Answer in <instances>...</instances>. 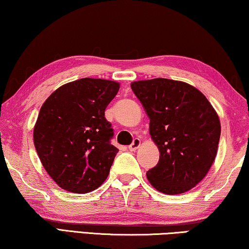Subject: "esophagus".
I'll return each instance as SVG.
<instances>
[{
	"label": "esophagus",
	"instance_id": "34e87169",
	"mask_svg": "<svg viewBox=\"0 0 249 249\" xmlns=\"http://www.w3.org/2000/svg\"><path fill=\"white\" fill-rule=\"evenodd\" d=\"M140 146V139L139 138H135L133 139V142H131V145H129V150H131V151H133V150H136L137 148H138V147Z\"/></svg>",
	"mask_w": 249,
	"mask_h": 249
}]
</instances>
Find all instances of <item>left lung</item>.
Segmentation results:
<instances>
[{"label":"left lung","mask_w":249,"mask_h":249,"mask_svg":"<svg viewBox=\"0 0 249 249\" xmlns=\"http://www.w3.org/2000/svg\"><path fill=\"white\" fill-rule=\"evenodd\" d=\"M131 89L150 119L149 133L160 149L157 165L147 172L155 189L179 194L207 175L217 155L220 121L208 99L184 82L138 81Z\"/></svg>","instance_id":"left-lung-1"}]
</instances>
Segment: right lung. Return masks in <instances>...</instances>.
I'll use <instances>...</instances> for the list:
<instances>
[{"label":"right lung","instance_id":"1","mask_svg":"<svg viewBox=\"0 0 249 249\" xmlns=\"http://www.w3.org/2000/svg\"><path fill=\"white\" fill-rule=\"evenodd\" d=\"M119 83L81 78L57 89L42 104L34 142L47 173L62 189L88 193L109 175L118 148L104 111Z\"/></svg>","mask_w":249,"mask_h":249}]
</instances>
